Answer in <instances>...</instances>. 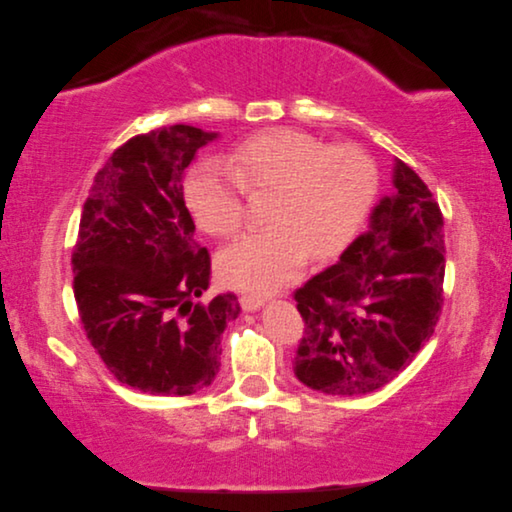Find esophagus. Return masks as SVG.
<instances>
[{
  "mask_svg": "<svg viewBox=\"0 0 512 512\" xmlns=\"http://www.w3.org/2000/svg\"><path fill=\"white\" fill-rule=\"evenodd\" d=\"M240 305H242L244 311H255V309H259L261 305H264V298L255 296V294H242L240 296Z\"/></svg>",
  "mask_w": 512,
  "mask_h": 512,
  "instance_id": "34e87169",
  "label": "esophagus"
}]
</instances>
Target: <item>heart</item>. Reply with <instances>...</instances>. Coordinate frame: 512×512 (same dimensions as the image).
Listing matches in <instances>:
<instances>
[{
	"label": "heart",
	"instance_id": "1",
	"mask_svg": "<svg viewBox=\"0 0 512 512\" xmlns=\"http://www.w3.org/2000/svg\"><path fill=\"white\" fill-rule=\"evenodd\" d=\"M378 170L355 144L331 147L292 127L246 138L225 162L190 168L183 194L203 231L227 238L246 220V199L268 194L264 229L244 233L220 253V274L235 287L268 294L290 283L307 253L324 259L355 238L374 203Z\"/></svg>",
	"mask_w": 512,
	"mask_h": 512
}]
</instances>
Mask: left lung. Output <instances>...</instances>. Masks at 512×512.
<instances>
[{
    "mask_svg": "<svg viewBox=\"0 0 512 512\" xmlns=\"http://www.w3.org/2000/svg\"><path fill=\"white\" fill-rule=\"evenodd\" d=\"M396 192L337 264L294 292L305 320L294 372L331 396L385 387L428 339L443 307V214L411 166L396 160Z\"/></svg>",
    "mask_w": 512,
    "mask_h": 512,
    "instance_id": "8db88e82",
    "label": "left lung"
}]
</instances>
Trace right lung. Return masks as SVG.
Wrapping results in <instances>:
<instances>
[{
    "label": "right lung",
    "instance_id": "obj_1",
    "mask_svg": "<svg viewBox=\"0 0 512 512\" xmlns=\"http://www.w3.org/2000/svg\"><path fill=\"white\" fill-rule=\"evenodd\" d=\"M216 134L170 125L129 138L95 175L73 246V294L106 368L153 396H190L220 368L235 294L201 303L212 257L196 242L181 177Z\"/></svg>",
    "mask_w": 512,
    "mask_h": 512
}]
</instances>
